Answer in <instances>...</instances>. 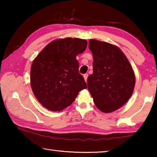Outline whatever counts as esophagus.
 Returning a JSON list of instances; mask_svg holds the SVG:
<instances>
[{
  "instance_id": "obj_1",
  "label": "esophagus",
  "mask_w": 157,
  "mask_h": 157,
  "mask_svg": "<svg viewBox=\"0 0 157 157\" xmlns=\"http://www.w3.org/2000/svg\"><path fill=\"white\" fill-rule=\"evenodd\" d=\"M84 78V80L85 81H87V78H88V74H84V75H83Z\"/></svg>"
}]
</instances>
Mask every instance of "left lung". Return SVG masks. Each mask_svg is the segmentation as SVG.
I'll use <instances>...</instances> for the list:
<instances>
[{"label": "left lung", "instance_id": "obj_1", "mask_svg": "<svg viewBox=\"0 0 157 157\" xmlns=\"http://www.w3.org/2000/svg\"><path fill=\"white\" fill-rule=\"evenodd\" d=\"M89 48L94 57V73L87 78L88 89L100 111L109 113L121 107L134 91L135 75L119 48L95 39Z\"/></svg>", "mask_w": 157, "mask_h": 157}]
</instances>
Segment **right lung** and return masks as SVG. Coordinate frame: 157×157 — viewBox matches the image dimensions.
<instances>
[{"label": "right lung", "instance_id": "right-lung-1", "mask_svg": "<svg viewBox=\"0 0 157 157\" xmlns=\"http://www.w3.org/2000/svg\"><path fill=\"white\" fill-rule=\"evenodd\" d=\"M86 46L85 39H57L48 44L33 61L32 89L39 102L48 110L62 111L72 104L81 90L86 88L76 59Z\"/></svg>", "mask_w": 157, "mask_h": 157}]
</instances>
